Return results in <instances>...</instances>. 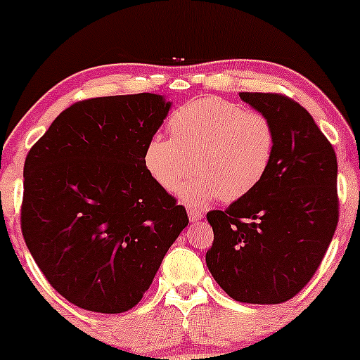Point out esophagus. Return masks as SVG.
Here are the masks:
<instances>
[{
    "instance_id": "1",
    "label": "esophagus",
    "mask_w": 360,
    "mask_h": 360,
    "mask_svg": "<svg viewBox=\"0 0 360 360\" xmlns=\"http://www.w3.org/2000/svg\"><path fill=\"white\" fill-rule=\"evenodd\" d=\"M188 218H190L191 223H195V221H201V219H203V211L190 208L188 210Z\"/></svg>"
}]
</instances>
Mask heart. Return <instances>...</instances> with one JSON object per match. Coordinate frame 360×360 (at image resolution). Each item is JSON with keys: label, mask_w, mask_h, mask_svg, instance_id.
<instances>
[{"label": "heart", "mask_w": 360, "mask_h": 360, "mask_svg": "<svg viewBox=\"0 0 360 360\" xmlns=\"http://www.w3.org/2000/svg\"><path fill=\"white\" fill-rule=\"evenodd\" d=\"M172 139L152 137L142 164L152 180L174 191L190 174L195 176L179 190L181 201L205 206L214 198L231 203L257 188L272 165L274 124L267 116L216 96L196 98L172 112Z\"/></svg>", "instance_id": "b5f03b06"}]
</instances>
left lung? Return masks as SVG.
<instances>
[{
  "label": "left lung",
  "mask_w": 360,
  "mask_h": 360,
  "mask_svg": "<svg viewBox=\"0 0 360 360\" xmlns=\"http://www.w3.org/2000/svg\"><path fill=\"white\" fill-rule=\"evenodd\" d=\"M274 124L272 165L252 193L206 214V265L240 303L293 298L316 272L336 231L338 160L311 115L277 93H239Z\"/></svg>",
  "instance_id": "obj_1"
}]
</instances>
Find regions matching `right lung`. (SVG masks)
<instances>
[{"label":"right lung","instance_id":"right-lung-1","mask_svg":"<svg viewBox=\"0 0 360 360\" xmlns=\"http://www.w3.org/2000/svg\"><path fill=\"white\" fill-rule=\"evenodd\" d=\"M172 101L155 93L78 101L56 117L24 164L21 228L49 283L96 313H122L149 290L188 226L142 164Z\"/></svg>","mask_w":360,"mask_h":360}]
</instances>
